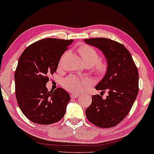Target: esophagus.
<instances>
[{"mask_svg":"<svg viewBox=\"0 0 154 154\" xmlns=\"http://www.w3.org/2000/svg\"><path fill=\"white\" fill-rule=\"evenodd\" d=\"M79 96V94H70V98H75V97H78Z\"/></svg>","mask_w":154,"mask_h":154,"instance_id":"1","label":"esophagus"}]
</instances>
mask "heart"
Instances as JSON below:
<instances>
[{"label":"heart","instance_id":"b5f03b06","mask_svg":"<svg viewBox=\"0 0 154 154\" xmlns=\"http://www.w3.org/2000/svg\"><path fill=\"white\" fill-rule=\"evenodd\" d=\"M78 52L83 62L88 66L92 67V72L99 79H102L108 74L109 66L108 63L99 60V54L91 46L82 44L78 48ZM90 81L87 79L79 78L74 75L68 77L63 80L62 86L66 89L73 92H79L85 88L89 86Z\"/></svg>","mask_w":154,"mask_h":154}]
</instances>
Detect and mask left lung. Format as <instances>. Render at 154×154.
Returning a JSON list of instances; mask_svg holds the SVG:
<instances>
[{"instance_id": "obj_1", "label": "left lung", "mask_w": 154, "mask_h": 154, "mask_svg": "<svg viewBox=\"0 0 154 154\" xmlns=\"http://www.w3.org/2000/svg\"><path fill=\"white\" fill-rule=\"evenodd\" d=\"M85 42L102 51L108 62V72L95 88L108 92L106 99L92 95L86 109L90 123L99 128H109L120 123L131 109L138 93V71L125 46L109 38L85 39Z\"/></svg>"}]
</instances>
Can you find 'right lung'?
<instances>
[{"instance_id": "add662e5", "label": "right lung", "mask_w": 154, "mask_h": 154, "mask_svg": "<svg viewBox=\"0 0 154 154\" xmlns=\"http://www.w3.org/2000/svg\"><path fill=\"white\" fill-rule=\"evenodd\" d=\"M72 41L42 39L27 46L19 58L14 74L16 100L24 115L33 123L50 125L64 116L70 95L61 88L48 91L46 84Z\"/></svg>"}]
</instances>
